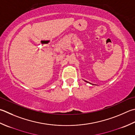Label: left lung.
<instances>
[{
    "instance_id": "1",
    "label": "left lung",
    "mask_w": 135,
    "mask_h": 135,
    "mask_svg": "<svg viewBox=\"0 0 135 135\" xmlns=\"http://www.w3.org/2000/svg\"><path fill=\"white\" fill-rule=\"evenodd\" d=\"M84 81L85 82H86V83H89V84H91L90 83H89V82H88V81H85V80H84ZM92 85H94V84H92Z\"/></svg>"
}]
</instances>
